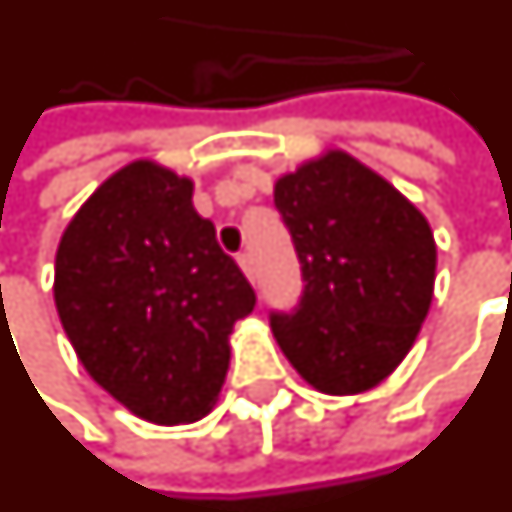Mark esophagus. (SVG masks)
Wrapping results in <instances>:
<instances>
[{"label":"esophagus","mask_w":512,"mask_h":512,"mask_svg":"<svg viewBox=\"0 0 512 512\" xmlns=\"http://www.w3.org/2000/svg\"><path fill=\"white\" fill-rule=\"evenodd\" d=\"M238 266L244 268L246 277L255 282V260H252V255H249V252H244V255H238Z\"/></svg>","instance_id":"34e87169"}]
</instances>
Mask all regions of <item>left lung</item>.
<instances>
[{
    "instance_id": "8db88e82",
    "label": "left lung",
    "mask_w": 512,
    "mask_h": 512,
    "mask_svg": "<svg viewBox=\"0 0 512 512\" xmlns=\"http://www.w3.org/2000/svg\"><path fill=\"white\" fill-rule=\"evenodd\" d=\"M274 205L305 282L291 313H271L282 352L321 393L380 385L430 310V224L391 182L338 149L280 177Z\"/></svg>"
}]
</instances>
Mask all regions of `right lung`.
I'll return each mask as SVG.
<instances>
[{"label": "right lung", "mask_w": 512, "mask_h": 512, "mask_svg": "<svg viewBox=\"0 0 512 512\" xmlns=\"http://www.w3.org/2000/svg\"><path fill=\"white\" fill-rule=\"evenodd\" d=\"M194 182L152 160L80 207L55 257V305L85 371L152 424H188L219 396L230 332L255 291L194 210Z\"/></svg>", "instance_id": "add662e5"}]
</instances>
